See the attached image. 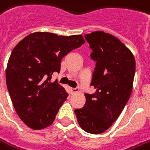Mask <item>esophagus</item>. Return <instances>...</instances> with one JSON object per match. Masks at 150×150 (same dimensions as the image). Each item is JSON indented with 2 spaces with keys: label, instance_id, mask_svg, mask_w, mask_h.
<instances>
[{
  "label": "esophagus",
  "instance_id": "obj_1",
  "mask_svg": "<svg viewBox=\"0 0 150 150\" xmlns=\"http://www.w3.org/2000/svg\"><path fill=\"white\" fill-rule=\"evenodd\" d=\"M71 92L73 93V94H75V93H77L78 91H79V89L78 88H71Z\"/></svg>",
  "mask_w": 150,
  "mask_h": 150
}]
</instances>
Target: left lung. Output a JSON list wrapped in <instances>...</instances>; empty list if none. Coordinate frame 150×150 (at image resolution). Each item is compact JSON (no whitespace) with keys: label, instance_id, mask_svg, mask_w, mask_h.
I'll use <instances>...</instances> for the list:
<instances>
[{"label":"left lung","instance_id":"8db88e82","mask_svg":"<svg viewBox=\"0 0 150 150\" xmlns=\"http://www.w3.org/2000/svg\"><path fill=\"white\" fill-rule=\"evenodd\" d=\"M96 61L91 85L96 91L85 94V104L75 110L80 126L87 133L107 130L121 114L133 89L135 73L134 54L120 40L104 31L85 35Z\"/></svg>","mask_w":150,"mask_h":150}]
</instances>
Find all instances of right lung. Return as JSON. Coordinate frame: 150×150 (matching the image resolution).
I'll list each match as a JSON object with an SVG mask.
<instances>
[{
  "label": "right lung",
  "mask_w": 150,
  "mask_h": 150,
  "mask_svg": "<svg viewBox=\"0 0 150 150\" xmlns=\"http://www.w3.org/2000/svg\"><path fill=\"white\" fill-rule=\"evenodd\" d=\"M85 43L81 35H58L35 32L15 46L6 72L8 91L21 120L37 130L53 124L68 93L51 81L59 73L62 58Z\"/></svg>",
  "instance_id": "1"
}]
</instances>
